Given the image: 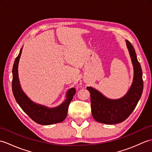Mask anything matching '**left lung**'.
Returning <instances> with one entry per match:
<instances>
[{
    "mask_svg": "<svg viewBox=\"0 0 152 152\" xmlns=\"http://www.w3.org/2000/svg\"><path fill=\"white\" fill-rule=\"evenodd\" d=\"M126 43L134 69L133 83L126 95L119 99H110L92 87H87L91 94L93 117L102 124L112 125L125 121L133 112L142 93V71L140 64L133 46L128 40H126Z\"/></svg>",
    "mask_w": 152,
    "mask_h": 152,
    "instance_id": "obj_1",
    "label": "left lung"
}]
</instances>
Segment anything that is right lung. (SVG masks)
Here are the masks:
<instances>
[{"label":"right lung","instance_id":"right-lung-1","mask_svg":"<svg viewBox=\"0 0 152 152\" xmlns=\"http://www.w3.org/2000/svg\"><path fill=\"white\" fill-rule=\"evenodd\" d=\"M22 48L14 61L12 69V91L15 101L26 114L38 124L48 125L62 122L66 118L70 103L76 93L74 88L66 93V100L57 107L50 108L33 102L21 89L18 78V64Z\"/></svg>","mask_w":152,"mask_h":152}]
</instances>
